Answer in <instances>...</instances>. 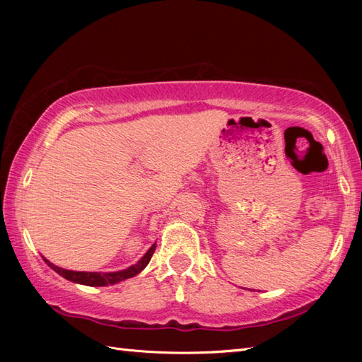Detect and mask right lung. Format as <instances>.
I'll use <instances>...</instances> for the list:
<instances>
[{"mask_svg":"<svg viewBox=\"0 0 362 362\" xmlns=\"http://www.w3.org/2000/svg\"><path fill=\"white\" fill-rule=\"evenodd\" d=\"M157 244H152L151 249L144 253L141 259L138 261L136 264L130 266L127 269H122V271L118 272H79V271H68V269H62L56 264H52L51 261L45 259V263L48 264L52 271H56L59 275H62L64 279L70 280L73 283H79V284H86V286H109V284H117L122 280L132 279V276L140 274L143 269L149 264V261L156 252Z\"/></svg>","mask_w":362,"mask_h":362,"instance_id":"right-lung-1","label":"right lung"}]
</instances>
